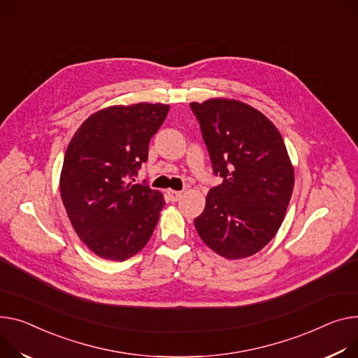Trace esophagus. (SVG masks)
<instances>
[{
	"mask_svg": "<svg viewBox=\"0 0 358 358\" xmlns=\"http://www.w3.org/2000/svg\"><path fill=\"white\" fill-rule=\"evenodd\" d=\"M166 194H169V199H170V201H173V203L178 201V200L181 199V196H182L181 192H174V189H169V192H166Z\"/></svg>",
	"mask_w": 358,
	"mask_h": 358,
	"instance_id": "1",
	"label": "esophagus"
}]
</instances>
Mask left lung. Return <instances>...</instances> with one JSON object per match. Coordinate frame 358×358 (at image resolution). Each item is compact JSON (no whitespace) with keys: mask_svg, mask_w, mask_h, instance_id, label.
<instances>
[{"mask_svg":"<svg viewBox=\"0 0 358 358\" xmlns=\"http://www.w3.org/2000/svg\"><path fill=\"white\" fill-rule=\"evenodd\" d=\"M214 174L206 208L194 220L201 241L226 259L260 252L279 230L294 192L295 173L278 128L236 99L192 102Z\"/></svg>","mask_w":358,"mask_h":358,"instance_id":"obj_1","label":"left lung"}]
</instances>
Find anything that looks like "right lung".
Wrapping results in <instances>:
<instances>
[{
	"instance_id": "obj_1",
	"label": "right lung",
	"mask_w": 358,
	"mask_h": 358,
	"mask_svg": "<svg viewBox=\"0 0 358 358\" xmlns=\"http://www.w3.org/2000/svg\"><path fill=\"white\" fill-rule=\"evenodd\" d=\"M170 105L139 102L92 113L70 139L60 196L79 239L96 256L124 262L142 250L155 230L164 196L134 184L148 145Z\"/></svg>"
}]
</instances>
